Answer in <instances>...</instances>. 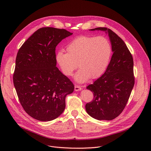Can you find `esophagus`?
<instances>
[{
    "mask_svg": "<svg viewBox=\"0 0 151 151\" xmlns=\"http://www.w3.org/2000/svg\"><path fill=\"white\" fill-rule=\"evenodd\" d=\"M81 90H82V87L80 86H78V85L75 86V91H79Z\"/></svg>",
    "mask_w": 151,
    "mask_h": 151,
    "instance_id": "1",
    "label": "esophagus"
}]
</instances>
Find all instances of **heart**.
Wrapping results in <instances>:
<instances>
[{
  "label": "heart",
  "mask_w": 151,
  "mask_h": 151,
  "mask_svg": "<svg viewBox=\"0 0 151 151\" xmlns=\"http://www.w3.org/2000/svg\"><path fill=\"white\" fill-rule=\"evenodd\" d=\"M66 50L67 53L63 50L57 52L56 61L63 74L67 76L72 75L78 64L80 69L75 77L78 83L102 76L112 53L110 42L103 36L78 37L67 45Z\"/></svg>",
  "instance_id": "heart-1"
}]
</instances>
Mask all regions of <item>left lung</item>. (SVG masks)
Returning a JSON list of instances; mask_svg holds the SVG:
<instances>
[{"instance_id":"left-lung-1","label":"left lung","mask_w":151,"mask_h":151,"mask_svg":"<svg viewBox=\"0 0 151 151\" xmlns=\"http://www.w3.org/2000/svg\"><path fill=\"white\" fill-rule=\"evenodd\" d=\"M90 30L108 33L113 54L103 75L87 87L94 98L86 104V109L94 119L111 120L124 109L134 86L133 58L125 42L110 29L99 27Z\"/></svg>"}]
</instances>
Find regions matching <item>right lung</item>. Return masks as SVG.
Returning <instances> with one entry per match:
<instances>
[{
	"mask_svg": "<svg viewBox=\"0 0 151 151\" xmlns=\"http://www.w3.org/2000/svg\"><path fill=\"white\" fill-rule=\"evenodd\" d=\"M71 35L64 29L40 28L17 52L14 85L24 110L35 119L57 118L65 109L66 96L74 90L73 84L56 67L55 48Z\"/></svg>",
	"mask_w": 151,
	"mask_h": 151,
	"instance_id": "obj_1",
	"label": "right lung"
}]
</instances>
